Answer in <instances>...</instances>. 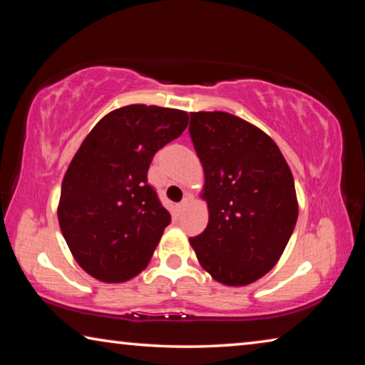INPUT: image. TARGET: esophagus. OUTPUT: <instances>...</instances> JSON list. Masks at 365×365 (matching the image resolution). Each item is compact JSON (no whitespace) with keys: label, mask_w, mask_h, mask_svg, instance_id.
Wrapping results in <instances>:
<instances>
[{"label":"esophagus","mask_w":365,"mask_h":365,"mask_svg":"<svg viewBox=\"0 0 365 365\" xmlns=\"http://www.w3.org/2000/svg\"><path fill=\"white\" fill-rule=\"evenodd\" d=\"M187 205H188V197H185V200H183V201H180V202H178V209H180V211H182V209H185V207H187Z\"/></svg>","instance_id":"34e87169"}]
</instances>
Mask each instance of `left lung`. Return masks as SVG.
Returning <instances> with one entry per match:
<instances>
[{
	"label": "left lung",
	"instance_id": "left-lung-1",
	"mask_svg": "<svg viewBox=\"0 0 365 365\" xmlns=\"http://www.w3.org/2000/svg\"><path fill=\"white\" fill-rule=\"evenodd\" d=\"M205 169L209 222L190 238L200 264L228 287L261 279L279 261L298 219L294 180L269 135L228 113H190Z\"/></svg>",
	"mask_w": 365,
	"mask_h": 365
}]
</instances>
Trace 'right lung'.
<instances>
[{"label":"right lung","instance_id":"right-lung-1","mask_svg":"<svg viewBox=\"0 0 365 365\" xmlns=\"http://www.w3.org/2000/svg\"><path fill=\"white\" fill-rule=\"evenodd\" d=\"M188 114L132 104L96 123L67 169L59 227L80 267L119 283L143 270L170 224L148 169L160 148L178 138Z\"/></svg>","mask_w":365,"mask_h":365}]
</instances>
